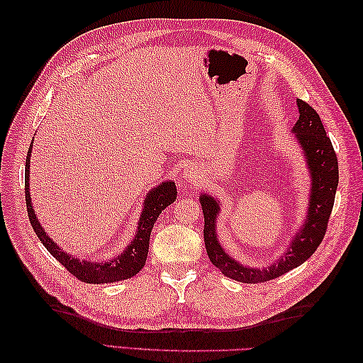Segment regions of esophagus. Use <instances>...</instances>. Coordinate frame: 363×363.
I'll return each mask as SVG.
<instances>
[{
	"label": "esophagus",
	"instance_id": "obj_1",
	"mask_svg": "<svg viewBox=\"0 0 363 363\" xmlns=\"http://www.w3.org/2000/svg\"><path fill=\"white\" fill-rule=\"evenodd\" d=\"M186 176L189 177V179H190V181H195V179H196V177H195V174H194V173H191V172H189V173H187Z\"/></svg>",
	"mask_w": 363,
	"mask_h": 363
}]
</instances>
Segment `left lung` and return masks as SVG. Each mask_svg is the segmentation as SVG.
I'll return each instance as SVG.
<instances>
[{
	"label": "left lung",
	"mask_w": 363,
	"mask_h": 363,
	"mask_svg": "<svg viewBox=\"0 0 363 363\" xmlns=\"http://www.w3.org/2000/svg\"><path fill=\"white\" fill-rule=\"evenodd\" d=\"M299 118L293 133L303 146L307 157V165L312 174V196L307 221L301 233L291 240L285 256L265 269L243 267L230 259L218 243L215 234V220L218 215V204L213 198L203 195L201 206L204 213V245L207 256L212 264L221 269V273L245 284H260L276 279L290 269L299 267L317 251L326 235L330 212L334 207L335 190L338 186V162L330 138L326 135L320 115L311 104L298 99Z\"/></svg>",
	"instance_id": "left-lung-1"
}]
</instances>
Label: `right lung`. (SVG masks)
I'll list each match as a JSON object with an SVG mask.
<instances>
[{
	"instance_id": "add662e5",
	"label": "right lung",
	"mask_w": 363,
	"mask_h": 363,
	"mask_svg": "<svg viewBox=\"0 0 363 363\" xmlns=\"http://www.w3.org/2000/svg\"><path fill=\"white\" fill-rule=\"evenodd\" d=\"M33 146V143H30ZM26 156V167H25V196H26V209L28 217L33 226L34 233L37 234L38 240L43 243V246L52 257H56L60 264H62L68 272L79 281L86 284H107L113 281L128 279V277L135 276L143 268L146 257H148V248H150V235L154 223L162 213V211L174 203L176 199V186L174 182H164L160 184L157 189L151 190L146 198L145 209L138 221V233L130 242L128 250L121 254V256L115 257L106 264H96V262H87V260H78L72 256H68L59 246L54 245V242L48 237V234L42 229L40 223L37 221L33 206H30V196H29V157H30V148Z\"/></svg>"
}]
</instances>
